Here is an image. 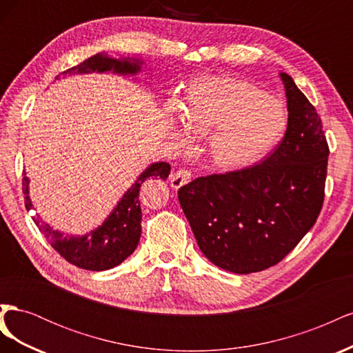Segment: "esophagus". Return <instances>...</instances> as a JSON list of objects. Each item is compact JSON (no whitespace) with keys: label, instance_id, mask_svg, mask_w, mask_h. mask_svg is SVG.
<instances>
[{"label":"esophagus","instance_id":"1","mask_svg":"<svg viewBox=\"0 0 353 353\" xmlns=\"http://www.w3.org/2000/svg\"><path fill=\"white\" fill-rule=\"evenodd\" d=\"M191 179V172L187 169H176L172 172V175H170L169 181H170V187L178 190L179 187H183L185 184L190 183Z\"/></svg>","mask_w":353,"mask_h":353}]
</instances>
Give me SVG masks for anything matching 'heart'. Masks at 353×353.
Wrapping results in <instances>:
<instances>
[{"label": "heart", "instance_id": "1", "mask_svg": "<svg viewBox=\"0 0 353 353\" xmlns=\"http://www.w3.org/2000/svg\"><path fill=\"white\" fill-rule=\"evenodd\" d=\"M176 121L190 135L206 137V153L221 169H239L259 160L279 143L287 126L279 101L231 77L191 82Z\"/></svg>", "mask_w": 353, "mask_h": 353}]
</instances>
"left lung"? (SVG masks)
I'll return each mask as SVG.
<instances>
[{"label":"left lung","mask_w":353,"mask_h":353,"mask_svg":"<svg viewBox=\"0 0 353 353\" xmlns=\"http://www.w3.org/2000/svg\"><path fill=\"white\" fill-rule=\"evenodd\" d=\"M287 131L261 163L200 176L178 191L203 254L219 268L259 272L283 261L314 227L324 201L328 144L321 117L280 73Z\"/></svg>","instance_id":"left-lung-1"}]
</instances>
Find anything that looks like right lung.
I'll return each instance as SVG.
<instances>
[{
	"label": "right lung",
	"instance_id": "add662e5",
	"mask_svg": "<svg viewBox=\"0 0 353 353\" xmlns=\"http://www.w3.org/2000/svg\"><path fill=\"white\" fill-rule=\"evenodd\" d=\"M143 65L138 59L116 60L105 54H97L79 63L78 66L63 72V74L91 73V72H109L121 74H137ZM59 79V77H57ZM170 172V165L166 162H157L148 166L138 176L132 187L126 191L117 206L103 222V225L90 231L82 237L65 236L63 232L54 231L48 223L42 222L39 216H34V222L39 231L44 234L61 258L69 263L88 271H105L122 263L128 256L132 254L141 237V206H140V188L147 178L166 179ZM23 193L25 206L32 209L29 199V179L23 172Z\"/></svg>",
	"mask_w": 353,
	"mask_h": 353
}]
</instances>
